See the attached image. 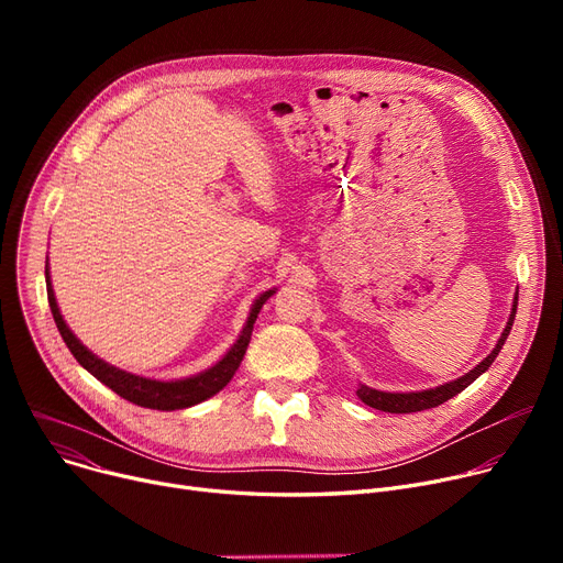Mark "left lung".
<instances>
[{
	"instance_id": "1",
	"label": "left lung",
	"mask_w": 563,
	"mask_h": 563,
	"mask_svg": "<svg viewBox=\"0 0 563 563\" xmlns=\"http://www.w3.org/2000/svg\"><path fill=\"white\" fill-rule=\"evenodd\" d=\"M516 308H518V291L514 297V306H511V314H509V321L505 331H501L495 349L488 353V356L475 367L470 369L467 374L450 380V383H442V386H435V388H429V390H420V393H386V390H376V388H369L365 386V383H361L356 395L363 404L376 408V410H383V412H418V410H427V408H435L440 404H445L448 399L456 397L459 393H463L472 380H477L490 365L493 361L497 358L499 349L505 346L509 333H511V327H514V319H516Z\"/></svg>"
}]
</instances>
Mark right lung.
I'll use <instances>...</instances> for the list:
<instances>
[{
  "label": "right lung",
  "instance_id": "right-lung-1",
  "mask_svg": "<svg viewBox=\"0 0 563 563\" xmlns=\"http://www.w3.org/2000/svg\"><path fill=\"white\" fill-rule=\"evenodd\" d=\"M45 283H47V301H49L54 323H56L58 333H62L66 346L70 349V353L75 356V361L86 372H91L100 383H104L107 388H111L115 395H121L123 399H128L136 406L153 408V410H183V408H189V406H196L205 399H210L219 390H223L230 383V378L234 376V372L240 369L242 361H244V353L249 349L251 333H253V323H255L262 306L276 294V287H274L269 291H262L260 297L253 301L249 319L244 323L240 338H236V342L225 351V356L219 363H214L212 367H207L205 372L187 376V378L159 380V378H147V376L125 372L121 367H113L107 361L98 358L91 349H86L77 340V335L70 331L62 310H58L47 264H45Z\"/></svg>",
  "mask_w": 563,
  "mask_h": 563
}]
</instances>
